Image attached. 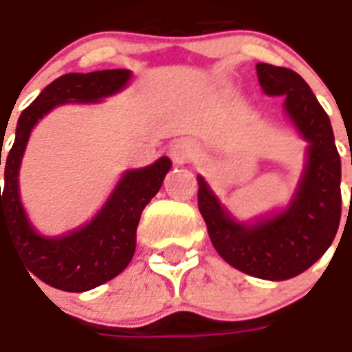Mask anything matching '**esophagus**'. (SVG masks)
<instances>
[{
    "instance_id": "obj_1",
    "label": "esophagus",
    "mask_w": 352,
    "mask_h": 352,
    "mask_svg": "<svg viewBox=\"0 0 352 352\" xmlns=\"http://www.w3.org/2000/svg\"><path fill=\"white\" fill-rule=\"evenodd\" d=\"M195 157V148L188 140H178L170 146V159L176 164H186Z\"/></svg>"
}]
</instances>
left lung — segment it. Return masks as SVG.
I'll list each match as a JSON object with an SVG mask.
<instances>
[{
  "instance_id": "8db88e82",
  "label": "left lung",
  "mask_w": 352,
  "mask_h": 352,
  "mask_svg": "<svg viewBox=\"0 0 352 352\" xmlns=\"http://www.w3.org/2000/svg\"><path fill=\"white\" fill-rule=\"evenodd\" d=\"M261 89L284 96V109L309 142L298 191L283 212L254 223L235 221L199 176V210L216 252L229 265L265 280H286L309 269L338 233L341 218V159L326 116L309 85L294 69L256 66Z\"/></svg>"
}]
</instances>
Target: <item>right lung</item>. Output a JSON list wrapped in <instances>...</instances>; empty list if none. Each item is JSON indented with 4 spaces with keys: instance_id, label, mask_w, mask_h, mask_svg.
<instances>
[{
    "instance_id": "add662e5",
    "label": "right lung",
    "mask_w": 352,
    "mask_h": 352,
    "mask_svg": "<svg viewBox=\"0 0 352 352\" xmlns=\"http://www.w3.org/2000/svg\"><path fill=\"white\" fill-rule=\"evenodd\" d=\"M129 81V69L66 74L45 87L19 117L14 144L5 164L1 244L3 239H9L26 263L28 276H37L52 288L92 290L111 280L131 263L142 210L161 189L172 163L168 157H161L146 168L126 170L102 210L87 226L51 239L32 228L19 195V170L30 132L52 108L66 102H98L124 89Z\"/></svg>"
}]
</instances>
